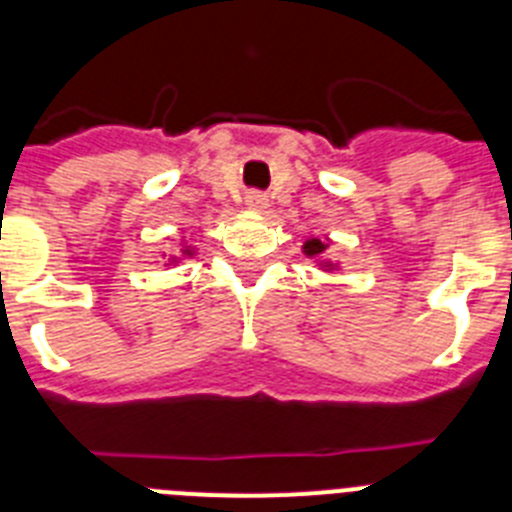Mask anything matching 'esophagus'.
Listing matches in <instances>:
<instances>
[{
  "instance_id": "1",
  "label": "esophagus",
  "mask_w": 512,
  "mask_h": 512,
  "mask_svg": "<svg viewBox=\"0 0 512 512\" xmlns=\"http://www.w3.org/2000/svg\"><path fill=\"white\" fill-rule=\"evenodd\" d=\"M246 205H248V210H266V207H269V197H266L264 192H256V189H253V192H248L246 194Z\"/></svg>"
}]
</instances>
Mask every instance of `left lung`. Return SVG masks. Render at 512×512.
<instances>
[{"label": "left lung", "mask_w": 512, "mask_h": 512, "mask_svg": "<svg viewBox=\"0 0 512 512\" xmlns=\"http://www.w3.org/2000/svg\"><path fill=\"white\" fill-rule=\"evenodd\" d=\"M325 248H328V246H325L323 241H318V238H312V241L305 243V253H307V256H320V253H323Z\"/></svg>", "instance_id": "obj_1"}]
</instances>
